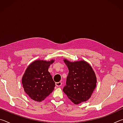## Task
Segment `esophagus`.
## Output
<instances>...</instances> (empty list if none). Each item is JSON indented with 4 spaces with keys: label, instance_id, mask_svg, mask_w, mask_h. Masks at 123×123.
<instances>
[{
    "label": "esophagus",
    "instance_id": "obj_1",
    "mask_svg": "<svg viewBox=\"0 0 123 123\" xmlns=\"http://www.w3.org/2000/svg\"><path fill=\"white\" fill-rule=\"evenodd\" d=\"M56 86L57 87H61L62 85V83L61 82H56Z\"/></svg>",
    "mask_w": 123,
    "mask_h": 123
}]
</instances>
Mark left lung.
Here are the masks:
<instances>
[{"label":"left lung","instance_id":"8db88e82","mask_svg":"<svg viewBox=\"0 0 123 123\" xmlns=\"http://www.w3.org/2000/svg\"><path fill=\"white\" fill-rule=\"evenodd\" d=\"M64 62L69 73L63 92L75 104L87 101L96 87V76L92 68L84 61L70 62L64 60Z\"/></svg>","mask_w":123,"mask_h":123}]
</instances>
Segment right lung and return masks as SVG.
Instances as JSON below:
<instances>
[{"label":"right lung","instance_id":"obj_1","mask_svg":"<svg viewBox=\"0 0 123 123\" xmlns=\"http://www.w3.org/2000/svg\"><path fill=\"white\" fill-rule=\"evenodd\" d=\"M54 62L37 60L28 66L22 78L25 92L31 99L41 101L54 89L55 83L48 72L50 64Z\"/></svg>","mask_w":123,"mask_h":123}]
</instances>
